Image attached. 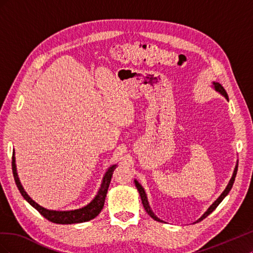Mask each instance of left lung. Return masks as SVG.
I'll list each match as a JSON object with an SVG mask.
<instances>
[{
	"instance_id": "left-lung-1",
	"label": "left lung",
	"mask_w": 253,
	"mask_h": 253,
	"mask_svg": "<svg viewBox=\"0 0 253 253\" xmlns=\"http://www.w3.org/2000/svg\"><path fill=\"white\" fill-rule=\"evenodd\" d=\"M214 84V87H215V89L217 90V91H219V93L221 94V95H224L227 99H228V95H227V93H226V90H225V88L220 85L219 83H215L214 82L213 83ZM236 172H237V165H236V167H235V169H234V172H233V175H232V177H231V179H230V181H229V183H228V186H227V188L224 190V192L220 194V196L217 198V200L214 202L211 206H210V208L207 210L206 212H205V214L204 215L198 219V220H202V219H204V218H206L207 216L209 215L210 213H212L214 210L216 209V207L221 203V201L224 200V198L226 197V195L229 193V191L231 190V188H232V186H233V182H234V180H235V176H236ZM135 186H136V188H137V190L139 191V194H140V197H141V202H142V205H143V207H144V209H145V211H147V213L149 214V215L153 218V219H155V220H157V221H163V220H160L157 216H155V214L153 213V211L151 210V208H150V206H149V203H148V198H147V195H145V192H144V190H143V188L141 187V185L140 183L137 181V180H135ZM197 220V221H198Z\"/></svg>"
}]
</instances>
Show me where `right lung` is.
Returning a JSON list of instances; mask_svg holds the SVG:
<instances>
[{"label": "right lung", "mask_w": 253, "mask_h": 253, "mask_svg": "<svg viewBox=\"0 0 253 253\" xmlns=\"http://www.w3.org/2000/svg\"><path fill=\"white\" fill-rule=\"evenodd\" d=\"M12 173H13V177L14 181H16V185L20 191V193L22 196L25 198V200L32 205L35 209L38 210L41 215H43L45 218L48 219L51 223L55 224H62V225H67V224H77V223H84V221H88L90 219L95 218L99 213L101 212L104 201H105V196L106 193H108V189L110 186V182L112 179V175L115 170V167L116 166H112L108 172L105 173L103 181L101 183V187L99 189V192L96 195V197L91 201L87 206L84 207V208L77 209L74 211H52V210H47L43 208L40 205H38L35 203L32 198H30L27 193L23 189L21 182L19 180L18 174H17V169H16V160H14V151L12 152Z\"/></svg>", "instance_id": "add662e5"}]
</instances>
